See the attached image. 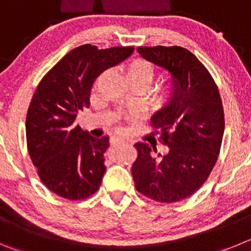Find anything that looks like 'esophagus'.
Wrapping results in <instances>:
<instances>
[{
	"label": "esophagus",
	"instance_id": "obj_1",
	"mask_svg": "<svg viewBox=\"0 0 251 251\" xmlns=\"http://www.w3.org/2000/svg\"><path fill=\"white\" fill-rule=\"evenodd\" d=\"M125 141V140H123V139H114L112 140V142H114V144H121V142H124Z\"/></svg>",
	"mask_w": 251,
	"mask_h": 251
}]
</instances>
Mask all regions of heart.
<instances>
[{
    "label": "heart",
    "mask_w": 251,
    "mask_h": 251,
    "mask_svg": "<svg viewBox=\"0 0 251 251\" xmlns=\"http://www.w3.org/2000/svg\"><path fill=\"white\" fill-rule=\"evenodd\" d=\"M127 75L131 81L135 83H142L145 85H149L152 83L154 76V67L147 60H135L132 64L128 67ZM173 89V84L171 81H165L161 84L160 91L162 97H166L168 94H171Z\"/></svg>",
    "instance_id": "1"
}]
</instances>
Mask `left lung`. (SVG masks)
<instances>
[{
  "label": "left lung",
  "mask_w": 251,
  "mask_h": 251,
  "mask_svg": "<svg viewBox=\"0 0 251 251\" xmlns=\"http://www.w3.org/2000/svg\"><path fill=\"white\" fill-rule=\"evenodd\" d=\"M144 59L167 70L173 89L151 123L167 145L165 154L146 142L131 172L140 193L162 203L188 198L202 187L221 151L224 111L218 86L196 55L182 47H139Z\"/></svg>",
  "instance_id": "8db88e82"
}]
</instances>
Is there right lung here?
Segmentation results:
<instances>
[{"mask_svg":"<svg viewBox=\"0 0 251 251\" xmlns=\"http://www.w3.org/2000/svg\"><path fill=\"white\" fill-rule=\"evenodd\" d=\"M132 51L133 47H76L37 86L25 118L27 147L39 178L53 193L79 201L99 189L109 137L90 136L75 125V119L90 105L95 79Z\"/></svg>","mask_w":251,"mask_h":251,"instance_id":"add662e5","label":"right lung"}]
</instances>
